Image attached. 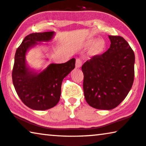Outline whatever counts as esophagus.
<instances>
[{
	"mask_svg": "<svg viewBox=\"0 0 146 146\" xmlns=\"http://www.w3.org/2000/svg\"><path fill=\"white\" fill-rule=\"evenodd\" d=\"M82 65V61L81 59L79 58H77L76 59V63H75V66L77 68H79V67H81Z\"/></svg>",
	"mask_w": 146,
	"mask_h": 146,
	"instance_id": "34e87169",
	"label": "esophagus"
}]
</instances>
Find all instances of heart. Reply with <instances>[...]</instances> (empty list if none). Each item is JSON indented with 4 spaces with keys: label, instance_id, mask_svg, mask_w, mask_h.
<instances>
[{
    "label": "heart",
    "instance_id": "obj_1",
    "mask_svg": "<svg viewBox=\"0 0 146 146\" xmlns=\"http://www.w3.org/2000/svg\"><path fill=\"white\" fill-rule=\"evenodd\" d=\"M94 42V40L90 41L87 43V46H89ZM106 50V43L104 40H100L96 41L95 43H94L93 46H91L89 51V55L91 56H98L100 55L104 52Z\"/></svg>",
    "mask_w": 146,
    "mask_h": 146
}]
</instances>
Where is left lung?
I'll list each match as a JSON object with an SVG mask.
<instances>
[{
    "instance_id": "1",
    "label": "left lung",
    "mask_w": 146,
    "mask_h": 146,
    "mask_svg": "<svg viewBox=\"0 0 146 146\" xmlns=\"http://www.w3.org/2000/svg\"><path fill=\"white\" fill-rule=\"evenodd\" d=\"M106 52L92 57L82 66L86 101L96 109L111 110L130 92L134 79V51L122 37L108 36Z\"/></svg>"
}]
</instances>
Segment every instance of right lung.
<instances>
[{
	"instance_id": "add662e5",
	"label": "right lung",
	"mask_w": 146,
	"mask_h": 146,
	"mask_svg": "<svg viewBox=\"0 0 146 146\" xmlns=\"http://www.w3.org/2000/svg\"><path fill=\"white\" fill-rule=\"evenodd\" d=\"M54 32L33 33L25 37L16 50L12 69V82L23 103L33 110H45L55 106L61 96L63 79L75 67V59L64 63H52L40 73H35L26 64L28 50L53 38Z\"/></svg>"
}]
</instances>
